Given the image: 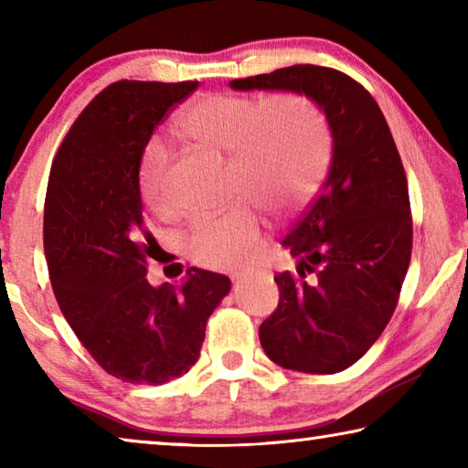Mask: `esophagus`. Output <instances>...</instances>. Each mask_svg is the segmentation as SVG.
I'll list each match as a JSON object with an SVG mask.
<instances>
[{"label": "esophagus", "mask_w": 468, "mask_h": 468, "mask_svg": "<svg viewBox=\"0 0 468 468\" xmlns=\"http://www.w3.org/2000/svg\"><path fill=\"white\" fill-rule=\"evenodd\" d=\"M250 271H237V272H233L231 274V279H233V282H243L245 279H250Z\"/></svg>", "instance_id": "esophagus-1"}]
</instances>
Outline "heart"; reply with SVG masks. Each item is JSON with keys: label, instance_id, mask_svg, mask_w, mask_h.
<instances>
[{"label": "heart", "instance_id": "1", "mask_svg": "<svg viewBox=\"0 0 468 468\" xmlns=\"http://www.w3.org/2000/svg\"><path fill=\"white\" fill-rule=\"evenodd\" d=\"M181 138L229 154V187L239 196L225 210L194 218L187 253L200 266L231 268L248 260L262 241L260 206L292 215L318 192L330 165V130L314 102L297 92L208 94L176 122ZM169 156L150 144L140 165L146 208L167 217Z\"/></svg>", "mask_w": 468, "mask_h": 468}]
</instances>
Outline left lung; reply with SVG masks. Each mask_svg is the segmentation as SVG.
Instances as JSON below:
<instances>
[{
	"label": "left lung",
	"mask_w": 468,
	"mask_h": 468,
	"mask_svg": "<svg viewBox=\"0 0 468 468\" xmlns=\"http://www.w3.org/2000/svg\"><path fill=\"white\" fill-rule=\"evenodd\" d=\"M231 86L305 94L328 120V177L282 239L297 274L274 276L281 297L260 343L284 369L336 374L384 332L410 262L413 217L399 148L374 97L338 69L299 63Z\"/></svg>",
	"instance_id": "1"
}]
</instances>
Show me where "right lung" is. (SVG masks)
<instances>
[{
	"label": "right lung",
	"instance_id": "add662e5",
	"mask_svg": "<svg viewBox=\"0 0 468 468\" xmlns=\"http://www.w3.org/2000/svg\"><path fill=\"white\" fill-rule=\"evenodd\" d=\"M196 80L109 84L78 115L53 158L43 245L63 318L109 376L161 386L200 357L204 330L231 281L189 268L181 287L148 282L158 243L144 225L140 161Z\"/></svg>",
	"mask_w": 468,
	"mask_h": 468
}]
</instances>
